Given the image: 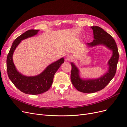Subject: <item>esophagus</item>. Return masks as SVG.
<instances>
[{
	"instance_id": "1",
	"label": "esophagus",
	"mask_w": 127,
	"mask_h": 127,
	"mask_svg": "<svg viewBox=\"0 0 127 127\" xmlns=\"http://www.w3.org/2000/svg\"><path fill=\"white\" fill-rule=\"evenodd\" d=\"M71 59H72V58L70 55H68L66 57V58H65V60L66 61H70Z\"/></svg>"
}]
</instances>
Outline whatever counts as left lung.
<instances>
[{"mask_svg": "<svg viewBox=\"0 0 127 127\" xmlns=\"http://www.w3.org/2000/svg\"><path fill=\"white\" fill-rule=\"evenodd\" d=\"M91 28L93 31L94 40L90 43H87V46L93 47L98 45H103L112 51V56L108 61V70L103 76L97 79H82L79 76L78 69L74 63H71L70 78L72 85L78 91L85 93H95L103 89L116 74L119 60L118 47L112 36L100 27L95 26Z\"/></svg>", "mask_w": 127, "mask_h": 127, "instance_id": "left-lung-1", "label": "left lung"}]
</instances>
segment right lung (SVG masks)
<instances>
[{
  "label": "right lung",
  "instance_id": "1",
  "mask_svg": "<svg viewBox=\"0 0 127 127\" xmlns=\"http://www.w3.org/2000/svg\"><path fill=\"white\" fill-rule=\"evenodd\" d=\"M39 31L30 30L17 37L13 42L7 58V70L9 78L18 90L25 94L37 95L48 91L52 84L55 73L64 63V58H62L49 65L43 72L35 76L23 75L17 70L13 60L15 49L22 40L36 35Z\"/></svg>",
  "mask_w": 127,
  "mask_h": 127
}]
</instances>
